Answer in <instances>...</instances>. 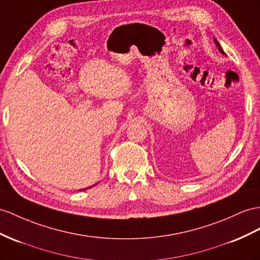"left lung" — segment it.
Returning a JSON list of instances; mask_svg holds the SVG:
<instances>
[{"label":"left lung","instance_id":"8db88e82","mask_svg":"<svg viewBox=\"0 0 260 260\" xmlns=\"http://www.w3.org/2000/svg\"><path fill=\"white\" fill-rule=\"evenodd\" d=\"M215 44H216V46H217V48H218V50H219V51H221V52H222V54H225V52H224V51H223V49H222V47H221V45H219V44H218V42L216 41V39H215Z\"/></svg>","mask_w":260,"mask_h":260}]
</instances>
